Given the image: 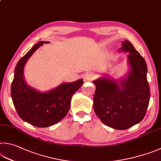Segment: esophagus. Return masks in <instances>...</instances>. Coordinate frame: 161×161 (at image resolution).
Here are the masks:
<instances>
[{
  "label": "esophagus",
  "instance_id": "esophagus-1",
  "mask_svg": "<svg viewBox=\"0 0 161 161\" xmlns=\"http://www.w3.org/2000/svg\"><path fill=\"white\" fill-rule=\"evenodd\" d=\"M84 78L85 81H92L93 80V79H94V75H93V74L92 72H88L84 75Z\"/></svg>",
  "mask_w": 161,
  "mask_h": 161
}]
</instances>
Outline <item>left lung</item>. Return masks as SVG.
Segmentation results:
<instances>
[{
  "instance_id": "obj_1",
  "label": "left lung",
  "mask_w": 161,
  "mask_h": 161,
  "mask_svg": "<svg viewBox=\"0 0 161 161\" xmlns=\"http://www.w3.org/2000/svg\"><path fill=\"white\" fill-rule=\"evenodd\" d=\"M119 51L129 53V72L119 80L105 75L93 81L96 85L93 110L104 125L122 130L144 119L151 93L143 57L127 40L122 42Z\"/></svg>"
}]
</instances>
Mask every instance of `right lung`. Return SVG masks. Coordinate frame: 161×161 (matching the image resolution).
I'll return each mask as SVG.
<instances>
[{
  "instance_id": "obj_1",
  "label": "right lung",
  "mask_w": 161,
  "mask_h": 161,
  "mask_svg": "<svg viewBox=\"0 0 161 161\" xmlns=\"http://www.w3.org/2000/svg\"><path fill=\"white\" fill-rule=\"evenodd\" d=\"M47 43L38 42L18 61L11 85V97L19 118L38 127L52 126L65 118L70 108L72 95L84 82L80 79L73 82L63 83L46 92L28 85L24 77L25 64L40 46Z\"/></svg>"
}]
</instances>
